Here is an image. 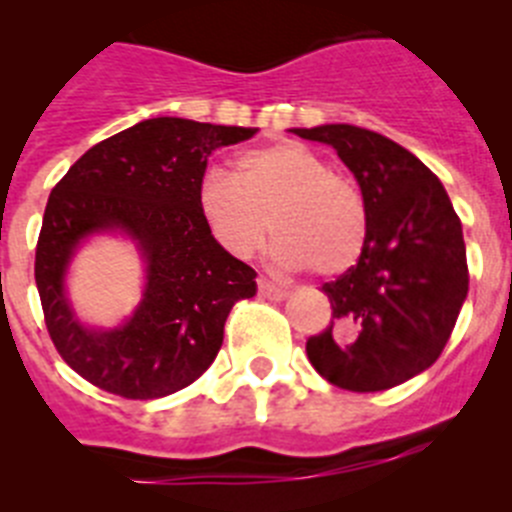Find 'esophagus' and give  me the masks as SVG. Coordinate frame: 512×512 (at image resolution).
Here are the masks:
<instances>
[{
  "label": "esophagus",
  "mask_w": 512,
  "mask_h": 512,
  "mask_svg": "<svg viewBox=\"0 0 512 512\" xmlns=\"http://www.w3.org/2000/svg\"><path fill=\"white\" fill-rule=\"evenodd\" d=\"M259 295L261 297H269V300H284V297H287L289 292L284 287H277V284H274V282H269V279L261 277L259 279Z\"/></svg>",
  "instance_id": "1"
}]
</instances>
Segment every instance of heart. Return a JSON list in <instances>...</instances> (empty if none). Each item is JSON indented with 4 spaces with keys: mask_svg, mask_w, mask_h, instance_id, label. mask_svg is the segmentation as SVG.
<instances>
[{
    "mask_svg": "<svg viewBox=\"0 0 512 512\" xmlns=\"http://www.w3.org/2000/svg\"><path fill=\"white\" fill-rule=\"evenodd\" d=\"M202 223L230 256L248 259L277 235L274 261L338 277L359 261L369 233L361 189L300 140H271L235 158V174L210 169L197 187Z\"/></svg>",
    "mask_w": 512,
    "mask_h": 512,
    "instance_id": "b5f03b06",
    "label": "heart"
}]
</instances>
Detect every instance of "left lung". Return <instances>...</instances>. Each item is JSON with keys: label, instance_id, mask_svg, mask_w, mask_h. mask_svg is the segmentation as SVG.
Here are the masks:
<instances>
[{"label": "left lung", "instance_id": "8db88e82", "mask_svg": "<svg viewBox=\"0 0 512 512\" xmlns=\"http://www.w3.org/2000/svg\"><path fill=\"white\" fill-rule=\"evenodd\" d=\"M292 133L336 148L369 215L356 266L323 284L333 320L307 338V359L341 390H390L441 356L467 300L461 220L438 176L395 140L356 125Z\"/></svg>", "mask_w": 512, "mask_h": 512}]
</instances>
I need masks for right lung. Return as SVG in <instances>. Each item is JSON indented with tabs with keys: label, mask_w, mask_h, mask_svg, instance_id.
Wrapping results in <instances>:
<instances>
[{
	"label": "right lung",
	"mask_w": 512,
	"mask_h": 512,
	"mask_svg": "<svg viewBox=\"0 0 512 512\" xmlns=\"http://www.w3.org/2000/svg\"><path fill=\"white\" fill-rule=\"evenodd\" d=\"M256 128L151 117L89 148L53 187L35 248L45 325L63 361L94 387L156 400L207 372L256 271L230 256L202 223L197 187L212 151ZM125 232L147 261L144 300L122 326L89 329L65 297L75 248L94 232Z\"/></svg>",
	"instance_id": "obj_1"
}]
</instances>
